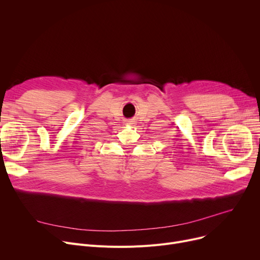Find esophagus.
<instances>
[{"label": "esophagus", "instance_id": "34e87169", "mask_svg": "<svg viewBox=\"0 0 260 260\" xmlns=\"http://www.w3.org/2000/svg\"><path fill=\"white\" fill-rule=\"evenodd\" d=\"M134 123H135L134 120H128V121H127V124H131V125H133Z\"/></svg>", "mask_w": 260, "mask_h": 260}]
</instances>
